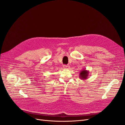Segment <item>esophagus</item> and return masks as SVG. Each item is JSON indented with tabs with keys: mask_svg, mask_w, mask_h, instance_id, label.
Instances as JSON below:
<instances>
[{
	"mask_svg": "<svg viewBox=\"0 0 125 125\" xmlns=\"http://www.w3.org/2000/svg\"><path fill=\"white\" fill-rule=\"evenodd\" d=\"M63 67L64 69H69V65H65L63 66Z\"/></svg>",
	"mask_w": 125,
	"mask_h": 125,
	"instance_id": "obj_1",
	"label": "esophagus"
}]
</instances>
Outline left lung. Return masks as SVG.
Segmentation results:
<instances>
[{
	"label": "left lung",
	"mask_w": 125,
	"mask_h": 125,
	"mask_svg": "<svg viewBox=\"0 0 125 125\" xmlns=\"http://www.w3.org/2000/svg\"><path fill=\"white\" fill-rule=\"evenodd\" d=\"M89 71L88 70H86L85 69H82L80 72V73H79V78L81 80H85V79H87V78L89 77Z\"/></svg>",
	"instance_id": "obj_1"
}]
</instances>
